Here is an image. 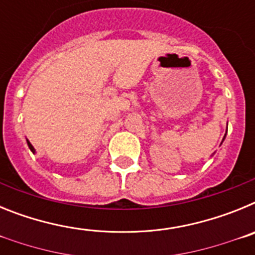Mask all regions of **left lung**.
I'll use <instances>...</instances> for the list:
<instances>
[{
  "mask_svg": "<svg viewBox=\"0 0 255 255\" xmlns=\"http://www.w3.org/2000/svg\"><path fill=\"white\" fill-rule=\"evenodd\" d=\"M225 136H226V135H225Z\"/></svg>",
  "mask_w": 255,
  "mask_h": 255,
  "instance_id": "1",
  "label": "left lung"
}]
</instances>
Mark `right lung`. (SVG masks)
I'll use <instances>...</instances> for the list:
<instances>
[{"instance_id":"1","label":"right lung","mask_w":255,"mask_h":255,"mask_svg":"<svg viewBox=\"0 0 255 255\" xmlns=\"http://www.w3.org/2000/svg\"><path fill=\"white\" fill-rule=\"evenodd\" d=\"M26 143H28V147H29V149H30L31 152H33V153H35V149H34V147H33V145H31V144H30V141H29V140H26Z\"/></svg>"}]
</instances>
